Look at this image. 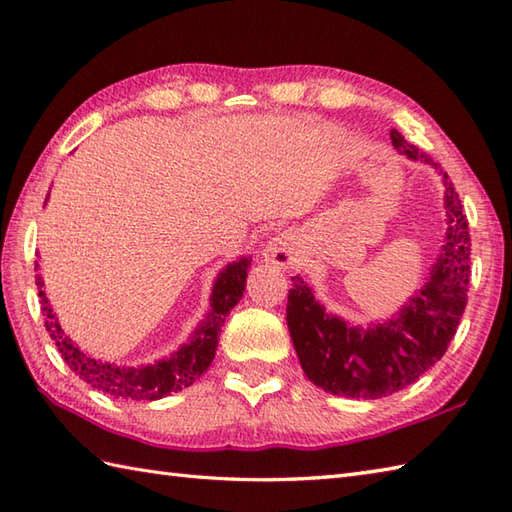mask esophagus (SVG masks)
<instances>
[{"instance_id":"34e87169","label":"esophagus","mask_w":512,"mask_h":512,"mask_svg":"<svg viewBox=\"0 0 512 512\" xmlns=\"http://www.w3.org/2000/svg\"><path fill=\"white\" fill-rule=\"evenodd\" d=\"M264 257L266 262L275 264L279 268H292L299 262V242L297 235H292L290 231L277 233L275 237H270L264 248Z\"/></svg>"}]
</instances>
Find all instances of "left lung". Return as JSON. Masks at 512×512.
Instances as JSON below:
<instances>
[{
	"label": "left lung",
	"instance_id": "obj_1",
	"mask_svg": "<svg viewBox=\"0 0 512 512\" xmlns=\"http://www.w3.org/2000/svg\"><path fill=\"white\" fill-rule=\"evenodd\" d=\"M391 145L409 160L440 171L447 233L424 284L396 314L354 325L314 299L299 275L292 277L286 321L301 369L334 396L376 400L405 389L436 365L458 330L469 292L471 235L462 202L436 162L391 129Z\"/></svg>",
	"mask_w": 512,
	"mask_h": 512
}]
</instances>
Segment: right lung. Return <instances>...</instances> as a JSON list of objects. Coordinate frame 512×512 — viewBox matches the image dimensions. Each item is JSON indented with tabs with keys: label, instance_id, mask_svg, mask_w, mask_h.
<instances>
[{
	"label": "right lung",
	"instance_id": "obj_1",
	"mask_svg": "<svg viewBox=\"0 0 512 512\" xmlns=\"http://www.w3.org/2000/svg\"><path fill=\"white\" fill-rule=\"evenodd\" d=\"M250 262H253V257L246 255L235 259L231 264H226L215 277V284L211 290V308L198 323V328L191 332L189 341L182 343L176 352H171L169 356L158 358V361L147 365H116L83 352L81 347L63 332L57 314L52 312L46 290H43V279L37 275L43 321H46V330L54 345H57V350L61 352L63 361L68 363L72 372L81 380H85V383L114 398L143 402L160 400L191 387L213 363L224 319L228 317V312L237 306L246 290Z\"/></svg>",
	"mask_w": 512,
	"mask_h": 512
}]
</instances>
